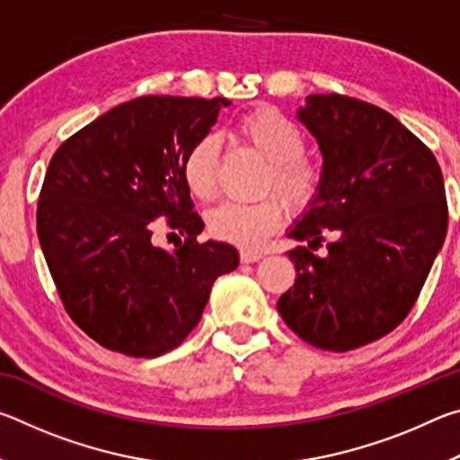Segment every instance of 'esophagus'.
Here are the masks:
<instances>
[{
  "mask_svg": "<svg viewBox=\"0 0 460 460\" xmlns=\"http://www.w3.org/2000/svg\"><path fill=\"white\" fill-rule=\"evenodd\" d=\"M261 258H263V253L255 252V249H241L239 252L241 263H253V261H260Z\"/></svg>",
  "mask_w": 460,
  "mask_h": 460,
  "instance_id": "1",
  "label": "esophagus"
}]
</instances>
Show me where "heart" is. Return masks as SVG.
Here are the masks:
<instances>
[{"label":"heart","instance_id":"heart-1","mask_svg":"<svg viewBox=\"0 0 460 460\" xmlns=\"http://www.w3.org/2000/svg\"><path fill=\"white\" fill-rule=\"evenodd\" d=\"M235 136L247 150L266 160L260 194H276L288 211L305 213L321 197L324 170L306 152V134L298 123L274 107H255L235 121ZM221 164V142L215 134L200 136L186 150L181 174L197 200H213ZM279 199V200H280ZM274 197L253 205L225 202L207 217V229L225 243L255 249L263 245L284 219V207Z\"/></svg>","mask_w":460,"mask_h":460}]
</instances>
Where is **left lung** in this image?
Here are the masks:
<instances>
[{
	"label": "left lung",
	"mask_w": 460,
	"mask_h": 460,
	"mask_svg": "<svg viewBox=\"0 0 460 460\" xmlns=\"http://www.w3.org/2000/svg\"><path fill=\"white\" fill-rule=\"evenodd\" d=\"M298 118L318 139L324 186L290 231L308 247L288 252L296 282L278 310L308 345L345 353L385 337L416 305L447 237L445 181L428 146L367 101L310 95Z\"/></svg>",
	"instance_id": "obj_1"
}]
</instances>
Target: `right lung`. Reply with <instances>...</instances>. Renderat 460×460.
I'll list each match as a JSON object with an SVG mask.
<instances>
[{
    "label": "right lung",
    "mask_w": 460,
    "mask_h": 460,
    "mask_svg": "<svg viewBox=\"0 0 460 460\" xmlns=\"http://www.w3.org/2000/svg\"><path fill=\"white\" fill-rule=\"evenodd\" d=\"M227 99L146 95L113 107L60 144L46 170L36 227L66 314L101 347L129 357L172 351L199 324L235 247L199 243L181 166ZM185 235L175 253L153 227ZM174 235V233H172Z\"/></svg>",
    "instance_id": "right-lung-1"
}]
</instances>
